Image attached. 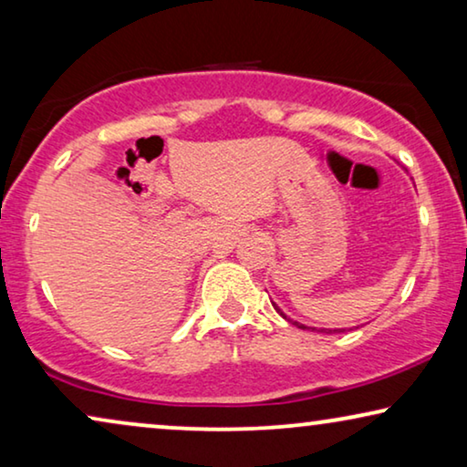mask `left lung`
I'll return each mask as SVG.
<instances>
[{"instance_id":"1","label":"left lung","mask_w":467,"mask_h":467,"mask_svg":"<svg viewBox=\"0 0 467 467\" xmlns=\"http://www.w3.org/2000/svg\"><path fill=\"white\" fill-rule=\"evenodd\" d=\"M274 308H276L278 312H280V308H278V306H274ZM280 317H285V312H280ZM286 318V317H285ZM286 321H291V318H286ZM293 325H297V327L299 329H310V327H306V325H302V323H297V321H291ZM321 331H325V329H321Z\"/></svg>"}]
</instances>
